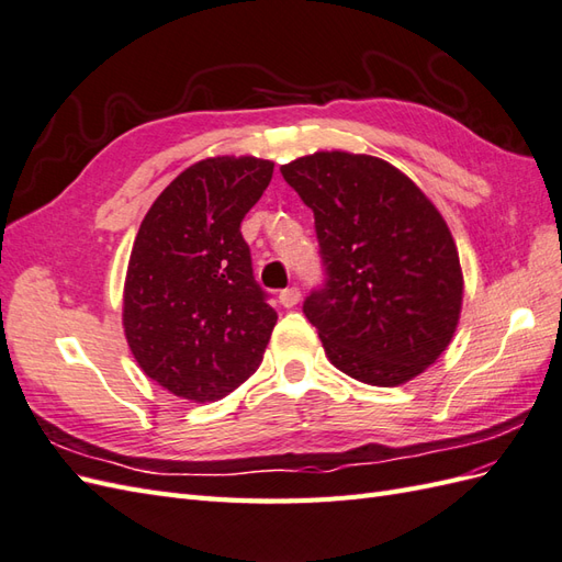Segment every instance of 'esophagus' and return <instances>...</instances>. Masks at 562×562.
I'll list each match as a JSON object with an SVG mask.
<instances>
[{"label":"esophagus","mask_w":562,"mask_h":562,"mask_svg":"<svg viewBox=\"0 0 562 562\" xmlns=\"http://www.w3.org/2000/svg\"><path fill=\"white\" fill-rule=\"evenodd\" d=\"M300 295H303V293H300L297 285H291V289H285V291L279 293V300H281L283 307H295L300 303Z\"/></svg>","instance_id":"esophagus-1"}]
</instances>
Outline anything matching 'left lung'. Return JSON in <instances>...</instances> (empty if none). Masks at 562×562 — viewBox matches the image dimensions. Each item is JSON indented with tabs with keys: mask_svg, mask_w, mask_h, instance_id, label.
Returning a JSON list of instances; mask_svg holds the SVG:
<instances>
[{
	"mask_svg": "<svg viewBox=\"0 0 562 562\" xmlns=\"http://www.w3.org/2000/svg\"><path fill=\"white\" fill-rule=\"evenodd\" d=\"M281 173L314 214L324 283L303 303L340 372L398 386L439 360L456 334L462 271L427 195L389 161L314 153Z\"/></svg>",
	"mask_w": 562,
	"mask_h": 562,
	"instance_id": "8db88e82",
	"label": "left lung"
}]
</instances>
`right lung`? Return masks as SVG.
<instances>
[{"mask_svg":"<svg viewBox=\"0 0 562 562\" xmlns=\"http://www.w3.org/2000/svg\"><path fill=\"white\" fill-rule=\"evenodd\" d=\"M273 161L214 157L188 167L133 243L123 326L143 372L178 398L212 403L262 362L277 312L252 273L240 222Z\"/></svg>","mask_w":562,"mask_h":562,"instance_id":"right-lung-1","label":"right lung"}]
</instances>
